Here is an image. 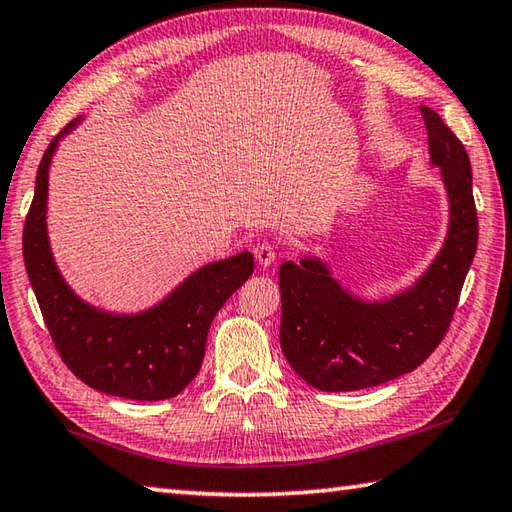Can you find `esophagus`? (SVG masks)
Segmentation results:
<instances>
[{
	"instance_id": "34e87169",
	"label": "esophagus",
	"mask_w": 512,
	"mask_h": 512,
	"mask_svg": "<svg viewBox=\"0 0 512 512\" xmlns=\"http://www.w3.org/2000/svg\"><path fill=\"white\" fill-rule=\"evenodd\" d=\"M253 253H255V259L262 266H271V264H275V257H277V253H275V248L271 246V244H257L255 248H253Z\"/></svg>"
}]
</instances>
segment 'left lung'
<instances>
[{
	"mask_svg": "<svg viewBox=\"0 0 512 512\" xmlns=\"http://www.w3.org/2000/svg\"><path fill=\"white\" fill-rule=\"evenodd\" d=\"M421 114L450 199L448 237L421 280L387 302H362L320 259L280 266L282 351L295 374L322 392H353L414 371L441 345L459 304L479 239L470 159L436 111L421 107Z\"/></svg>",
	"mask_w": 512,
	"mask_h": 512,
	"instance_id": "8db88e82",
	"label": "left lung"
}]
</instances>
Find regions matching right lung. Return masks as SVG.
I'll return each instance as SVG.
<instances>
[{
    "label": "right lung",
    "instance_id": "1",
    "mask_svg": "<svg viewBox=\"0 0 512 512\" xmlns=\"http://www.w3.org/2000/svg\"><path fill=\"white\" fill-rule=\"evenodd\" d=\"M78 120L53 138L37 167L22 239L26 273L55 349L82 383L132 401H165L199 374L210 324L253 275V255L239 253L199 268L161 304L136 315L105 313L82 302L62 280L46 237L51 156Z\"/></svg>",
    "mask_w": 512,
    "mask_h": 512
}]
</instances>
